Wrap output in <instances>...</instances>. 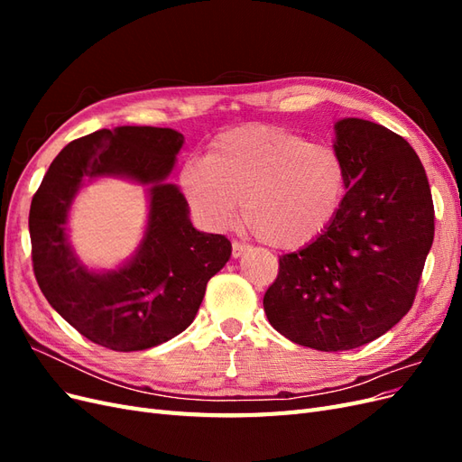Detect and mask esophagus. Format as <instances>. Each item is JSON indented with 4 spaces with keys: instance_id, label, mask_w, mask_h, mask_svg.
Segmentation results:
<instances>
[{
    "instance_id": "1",
    "label": "esophagus",
    "mask_w": 462,
    "mask_h": 462,
    "mask_svg": "<svg viewBox=\"0 0 462 462\" xmlns=\"http://www.w3.org/2000/svg\"><path fill=\"white\" fill-rule=\"evenodd\" d=\"M233 250H231V254H233V258H241L246 250H248V246L246 245H243V243H239V241H233Z\"/></svg>"
}]
</instances>
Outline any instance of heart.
I'll return each instance as SVG.
<instances>
[{
    "instance_id": "1",
    "label": "heart",
    "mask_w": 462,
    "mask_h": 462,
    "mask_svg": "<svg viewBox=\"0 0 462 462\" xmlns=\"http://www.w3.org/2000/svg\"><path fill=\"white\" fill-rule=\"evenodd\" d=\"M179 180L206 227L227 229L241 202L250 233L282 250L324 235L346 194V167L337 150L263 123L216 136L206 158L183 165Z\"/></svg>"
}]
</instances>
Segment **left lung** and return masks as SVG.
<instances>
[{"label":"left lung","mask_w":462,"mask_h":462,"mask_svg":"<svg viewBox=\"0 0 462 462\" xmlns=\"http://www.w3.org/2000/svg\"><path fill=\"white\" fill-rule=\"evenodd\" d=\"M346 194L329 229L279 258L263 310L273 329L316 351L382 337L411 310L433 243V202L420 158L366 119L335 123Z\"/></svg>","instance_id":"1"}]
</instances>
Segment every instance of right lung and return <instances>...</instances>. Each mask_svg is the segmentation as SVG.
Returning a JSON list of instances; mask_svg holds the SVG:
<instances>
[{"label":"right lung","instance_id":"right-lung-1","mask_svg":"<svg viewBox=\"0 0 462 462\" xmlns=\"http://www.w3.org/2000/svg\"><path fill=\"white\" fill-rule=\"evenodd\" d=\"M183 143L173 129L127 125L96 131L58 153L32 199L29 229L42 292L80 335L111 351H144L185 331L209 277L231 258V243L194 229L185 194L167 183ZM102 176L146 186L149 223L131 261L94 273L68 243L66 219L84 180Z\"/></svg>","mask_w":462,"mask_h":462}]
</instances>
